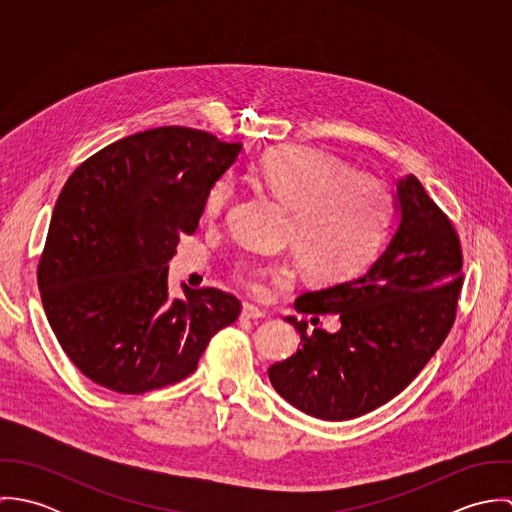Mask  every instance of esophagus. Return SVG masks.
Listing matches in <instances>:
<instances>
[{"instance_id":"obj_1","label":"esophagus","mask_w":512,"mask_h":512,"mask_svg":"<svg viewBox=\"0 0 512 512\" xmlns=\"http://www.w3.org/2000/svg\"><path fill=\"white\" fill-rule=\"evenodd\" d=\"M266 315L258 309V307H254V305H250V303H244L242 305V313H240V319H252V321H256V319H264Z\"/></svg>"}]
</instances>
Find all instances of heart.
<instances>
[{"label":"heart","instance_id":"b5f03b06","mask_svg":"<svg viewBox=\"0 0 512 512\" xmlns=\"http://www.w3.org/2000/svg\"><path fill=\"white\" fill-rule=\"evenodd\" d=\"M264 187L292 211L288 242L303 268L321 282H343L380 252L394 213L388 185L347 161L311 147L284 146L258 163ZM236 179L222 175L205 199V217L217 220L236 199ZM236 278L256 295L270 284H290L292 270L280 262L240 260Z\"/></svg>","mask_w":512,"mask_h":512}]
</instances>
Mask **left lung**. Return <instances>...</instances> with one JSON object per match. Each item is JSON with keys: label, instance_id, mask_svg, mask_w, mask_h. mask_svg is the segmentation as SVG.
Returning a JSON list of instances; mask_svg holds the SVG:
<instances>
[{"label": "left lung", "instance_id": "obj_1", "mask_svg": "<svg viewBox=\"0 0 512 512\" xmlns=\"http://www.w3.org/2000/svg\"><path fill=\"white\" fill-rule=\"evenodd\" d=\"M398 201V230L366 272L295 299L301 313L341 319L329 333L288 317L301 347L268 370L278 394L313 418L351 420L392 400L455 321L463 286L459 234L414 175L398 181Z\"/></svg>", "mask_w": 512, "mask_h": 512}]
</instances>
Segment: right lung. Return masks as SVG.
Returning <instances> with one entry per match:
<instances>
[{
	"instance_id": "right-lung-1",
	"label": "right lung",
	"mask_w": 512,
	"mask_h": 512,
	"mask_svg": "<svg viewBox=\"0 0 512 512\" xmlns=\"http://www.w3.org/2000/svg\"><path fill=\"white\" fill-rule=\"evenodd\" d=\"M240 149L203 130L153 128L100 149L67 179L37 284L55 337L92 382L120 394L175 384L238 319L240 301L217 288L185 286L169 299L167 262Z\"/></svg>"
}]
</instances>
